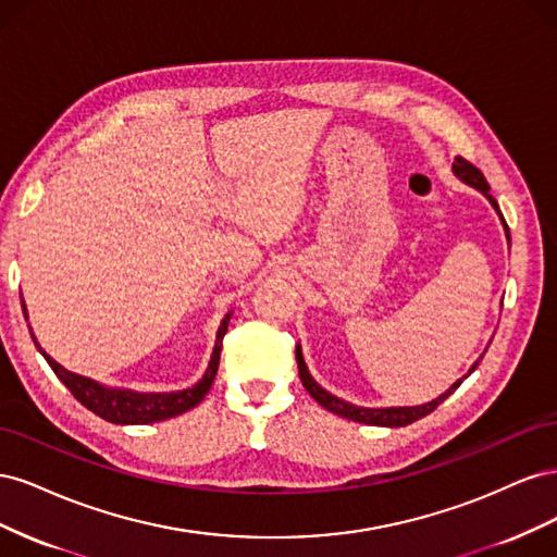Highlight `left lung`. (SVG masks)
Masks as SVG:
<instances>
[{"label": "left lung", "mask_w": 557, "mask_h": 557, "mask_svg": "<svg viewBox=\"0 0 557 557\" xmlns=\"http://www.w3.org/2000/svg\"><path fill=\"white\" fill-rule=\"evenodd\" d=\"M453 174L458 176L462 183H467L469 188L479 190L487 201H491V207L497 211L499 221H502V225H504V234H507V242L511 244L509 227H507V223H504L502 211H499V207H497L495 197L491 195V185H487L485 176L476 170L474 164L467 162V160L460 158V156L455 158V162H453ZM295 358H297V369H299L301 385L307 387V393H309L323 409L332 411L334 416H342V418H346V420H352V423L379 425V428H404V425H411V423H416V420H420V418H425L428 413H432L448 395H453L455 391H458L460 383L479 367V362H481L483 356H481L474 364H471L469 372H467L462 379L455 381L446 393H442L440 397H434L432 401L418 404V407H358V404H350V401H346V399H342V397H336V395L327 393L323 385L315 383V379L311 376L309 367H307V362H305V356H301V346H299V344H297V348H295Z\"/></svg>", "instance_id": "left-lung-1"}]
</instances>
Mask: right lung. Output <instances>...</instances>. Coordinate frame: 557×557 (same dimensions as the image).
<instances>
[{
  "label": "right lung",
  "mask_w": 557,
  "mask_h": 557,
  "mask_svg": "<svg viewBox=\"0 0 557 557\" xmlns=\"http://www.w3.org/2000/svg\"><path fill=\"white\" fill-rule=\"evenodd\" d=\"M23 313L27 320L25 299H23ZM230 318H232V311L225 313V318L221 320V327H218V332H215V344H213L211 360H209L205 376H201L195 385L183 387V391H172V393H141V391H132V387H117V385L113 387L107 383H99L90 376H81L76 372H70V369H64L39 346L32 327H29V332H32V339H35V346L39 348V352L46 358L50 369H53L55 376L66 387H70V393L88 411L109 420V423H113V425H148V423H160V420L190 411L201 399H205V395L211 391V383L218 374L223 336L227 332Z\"/></svg>",
  "instance_id": "right-lung-1"
}]
</instances>
